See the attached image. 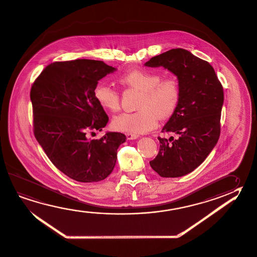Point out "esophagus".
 I'll use <instances>...</instances> for the list:
<instances>
[{
    "instance_id": "34e87169",
    "label": "esophagus",
    "mask_w": 257,
    "mask_h": 257,
    "mask_svg": "<svg viewBox=\"0 0 257 257\" xmlns=\"http://www.w3.org/2000/svg\"><path fill=\"white\" fill-rule=\"evenodd\" d=\"M126 139L128 140H137L139 138V136L136 135V134H132V133H126Z\"/></svg>"
}]
</instances>
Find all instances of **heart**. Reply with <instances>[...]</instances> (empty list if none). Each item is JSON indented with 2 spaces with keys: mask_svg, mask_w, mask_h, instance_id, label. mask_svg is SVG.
<instances>
[{
  "mask_svg": "<svg viewBox=\"0 0 257 257\" xmlns=\"http://www.w3.org/2000/svg\"><path fill=\"white\" fill-rule=\"evenodd\" d=\"M124 86L140 91L135 112H124L115 116L112 126L117 131L144 134L154 130L158 116L161 119L171 117L178 107L181 88L175 77H166L158 72L134 69L118 78ZM97 102L104 109L115 112L120 107L119 93L110 83L99 82L93 90Z\"/></svg>",
  "mask_w": 257,
  "mask_h": 257,
  "instance_id": "1",
  "label": "heart"
}]
</instances>
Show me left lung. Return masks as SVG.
I'll return each mask as SVG.
<instances>
[{"label": "left lung", "mask_w": 257, "mask_h": 257, "mask_svg": "<svg viewBox=\"0 0 257 257\" xmlns=\"http://www.w3.org/2000/svg\"><path fill=\"white\" fill-rule=\"evenodd\" d=\"M145 65L163 66L178 79L180 102L162 130L176 139L158 138L159 152L149 164L161 177H181L200 166L218 143L223 87L208 62L183 48L152 57Z\"/></svg>", "instance_id": "1"}]
</instances>
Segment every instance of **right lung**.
<instances>
[{
    "label": "right lung",
    "instance_id": "add662e5",
    "mask_svg": "<svg viewBox=\"0 0 257 257\" xmlns=\"http://www.w3.org/2000/svg\"><path fill=\"white\" fill-rule=\"evenodd\" d=\"M117 68L103 61L76 59L48 65L32 84L34 135L53 165L81 183L104 180L117 161L126 136L107 132L89 140L90 131H102L109 117L93 95L98 81Z\"/></svg>",
    "mask_w": 257,
    "mask_h": 257
}]
</instances>
